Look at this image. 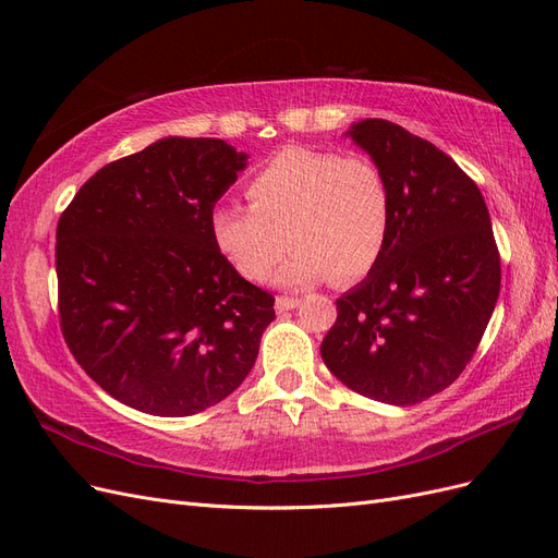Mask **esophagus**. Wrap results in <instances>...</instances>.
<instances>
[{
    "label": "esophagus",
    "instance_id": "34e87169",
    "mask_svg": "<svg viewBox=\"0 0 558 558\" xmlns=\"http://www.w3.org/2000/svg\"><path fill=\"white\" fill-rule=\"evenodd\" d=\"M298 305H300V298H291V295H279L275 300L277 312H289V310H295Z\"/></svg>",
    "mask_w": 558,
    "mask_h": 558
}]
</instances>
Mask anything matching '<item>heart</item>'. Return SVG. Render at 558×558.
<instances>
[{
	"mask_svg": "<svg viewBox=\"0 0 558 558\" xmlns=\"http://www.w3.org/2000/svg\"><path fill=\"white\" fill-rule=\"evenodd\" d=\"M246 197L251 207L216 205L209 230L248 281L272 275L289 244L281 283L356 281L379 263L391 232V191L367 156L283 148L248 179Z\"/></svg>",
	"mask_w": 558,
	"mask_h": 558,
	"instance_id": "b5f03b06",
	"label": "heart"
}]
</instances>
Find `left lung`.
<instances>
[{
	"instance_id": "8db88e82",
	"label": "left lung",
	"mask_w": 558,
	"mask_h": 558,
	"mask_svg": "<svg viewBox=\"0 0 558 558\" xmlns=\"http://www.w3.org/2000/svg\"><path fill=\"white\" fill-rule=\"evenodd\" d=\"M349 134L388 183L391 232L367 279L337 300L320 359L351 391L416 404L475 356L500 293V253L477 183L435 144L381 118Z\"/></svg>"
}]
</instances>
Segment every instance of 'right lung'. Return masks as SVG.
Segmentation results:
<instances>
[{"mask_svg": "<svg viewBox=\"0 0 558 558\" xmlns=\"http://www.w3.org/2000/svg\"><path fill=\"white\" fill-rule=\"evenodd\" d=\"M244 167L223 140L167 137L105 165L60 216L62 337L128 408L197 414L256 363L275 298L240 277L209 230Z\"/></svg>", "mask_w": 558, "mask_h": 558, "instance_id": "obj_1", "label": "right lung"}]
</instances>
